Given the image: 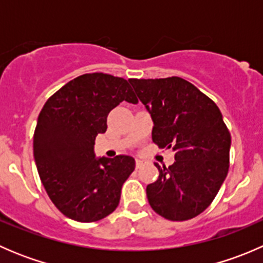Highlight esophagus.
Here are the masks:
<instances>
[{
  "label": "esophagus",
  "mask_w": 263,
  "mask_h": 263,
  "mask_svg": "<svg viewBox=\"0 0 263 263\" xmlns=\"http://www.w3.org/2000/svg\"><path fill=\"white\" fill-rule=\"evenodd\" d=\"M145 164H146V160H144V159H141V158H137L136 159V168L137 169L142 168V166H144Z\"/></svg>",
  "instance_id": "1"
}]
</instances>
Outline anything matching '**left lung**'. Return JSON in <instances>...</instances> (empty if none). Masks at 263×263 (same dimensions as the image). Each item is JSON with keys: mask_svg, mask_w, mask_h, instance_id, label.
Instances as JSON below:
<instances>
[{"mask_svg": "<svg viewBox=\"0 0 263 263\" xmlns=\"http://www.w3.org/2000/svg\"><path fill=\"white\" fill-rule=\"evenodd\" d=\"M153 118L159 148H172L174 161L161 168L146 187L151 209L172 221H184L206 210L229 171L232 137L219 107L190 81L129 79Z\"/></svg>", "mask_w": 263, "mask_h": 263, "instance_id": "1", "label": "left lung"}]
</instances>
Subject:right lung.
I'll list each match as a JSON object with an SVG mask.
<instances>
[{
  "mask_svg": "<svg viewBox=\"0 0 263 263\" xmlns=\"http://www.w3.org/2000/svg\"><path fill=\"white\" fill-rule=\"evenodd\" d=\"M137 103L128 81L103 72L85 73L46 102L34 131V159L55 208L80 222H94L118 206L123 183L135 171L132 156L94 155L95 137L121 102Z\"/></svg>",
  "mask_w": 263,
  "mask_h": 263,
  "instance_id": "1",
  "label": "right lung"
}]
</instances>
